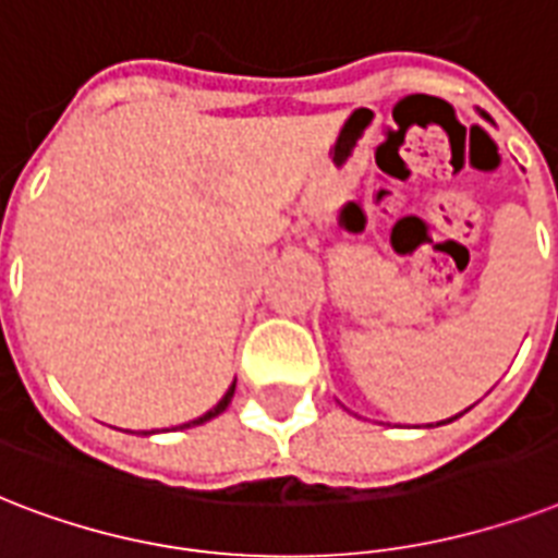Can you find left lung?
Returning a JSON list of instances; mask_svg holds the SVG:
<instances>
[{"label": "left lung", "instance_id": "8db88e82", "mask_svg": "<svg viewBox=\"0 0 558 558\" xmlns=\"http://www.w3.org/2000/svg\"><path fill=\"white\" fill-rule=\"evenodd\" d=\"M445 422H451V418H445ZM439 425H442V422H439Z\"/></svg>", "mask_w": 558, "mask_h": 558}]
</instances>
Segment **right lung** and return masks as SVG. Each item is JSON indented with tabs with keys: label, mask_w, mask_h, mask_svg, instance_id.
<instances>
[{
	"label": "right lung",
	"mask_w": 558,
	"mask_h": 558,
	"mask_svg": "<svg viewBox=\"0 0 558 558\" xmlns=\"http://www.w3.org/2000/svg\"><path fill=\"white\" fill-rule=\"evenodd\" d=\"M232 392H235V381H232V387L227 392H223V399L218 401V404H215V408L209 410V413H203L201 418H194V422H185V425H180V430H183V427H192V425H203V422H209V418H215L218 416V413H223V410L230 408V401H232Z\"/></svg>",
	"instance_id": "obj_1"
}]
</instances>
